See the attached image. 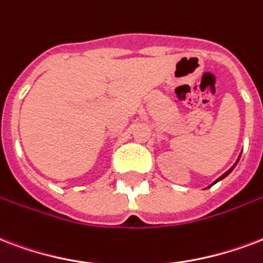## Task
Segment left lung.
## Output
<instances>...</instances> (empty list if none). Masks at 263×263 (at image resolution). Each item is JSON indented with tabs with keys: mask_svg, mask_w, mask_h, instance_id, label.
<instances>
[{
	"mask_svg": "<svg viewBox=\"0 0 263 263\" xmlns=\"http://www.w3.org/2000/svg\"><path fill=\"white\" fill-rule=\"evenodd\" d=\"M238 159H240V157H238ZM238 159H237V162H238ZM237 162H236V163H234V165H233V166H232V167H230V169H229V171H228V172H226V173H224V175H222V176L219 177L218 180L215 181V183H218V181H219V180H222V179H224V177L228 176L229 173H230V172H232V171H233V169H234V167H236V165H237ZM215 183H212V184H211V185H214V184H215ZM211 185H209V187H211Z\"/></svg>",
	"mask_w": 263,
	"mask_h": 263,
	"instance_id": "1",
	"label": "left lung"
}]
</instances>
